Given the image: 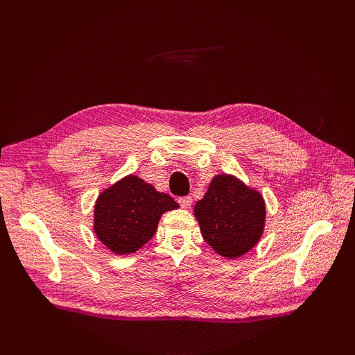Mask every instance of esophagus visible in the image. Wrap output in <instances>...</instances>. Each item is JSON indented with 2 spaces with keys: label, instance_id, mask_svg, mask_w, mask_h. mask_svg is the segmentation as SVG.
<instances>
[{
  "label": "esophagus",
  "instance_id": "esophagus-1",
  "mask_svg": "<svg viewBox=\"0 0 355 355\" xmlns=\"http://www.w3.org/2000/svg\"><path fill=\"white\" fill-rule=\"evenodd\" d=\"M179 204H180L182 209H189L191 204H192V198L191 197H180Z\"/></svg>",
  "mask_w": 355,
  "mask_h": 355
}]
</instances>
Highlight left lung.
Segmentation results:
<instances>
[{
  "mask_svg": "<svg viewBox=\"0 0 355 355\" xmlns=\"http://www.w3.org/2000/svg\"><path fill=\"white\" fill-rule=\"evenodd\" d=\"M202 239L218 254L235 259L257 244L265 227L261 192L232 175L213 178L204 197L194 206Z\"/></svg>",
  "mask_w": 355,
  "mask_h": 355,
  "instance_id": "8db88e82",
  "label": "left lung"
}]
</instances>
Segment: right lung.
<instances>
[{"mask_svg": "<svg viewBox=\"0 0 355 355\" xmlns=\"http://www.w3.org/2000/svg\"><path fill=\"white\" fill-rule=\"evenodd\" d=\"M179 204L135 175L106 188L94 204L93 230L116 254H130L154 237L161 214Z\"/></svg>", "mask_w": 355, "mask_h": 355, "instance_id": "add662e5", "label": "right lung"}]
</instances>
